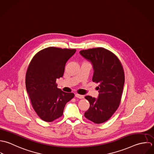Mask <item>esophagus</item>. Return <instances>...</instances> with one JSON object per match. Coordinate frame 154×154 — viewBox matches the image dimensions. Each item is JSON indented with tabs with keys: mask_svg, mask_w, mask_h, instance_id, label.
<instances>
[{
	"mask_svg": "<svg viewBox=\"0 0 154 154\" xmlns=\"http://www.w3.org/2000/svg\"><path fill=\"white\" fill-rule=\"evenodd\" d=\"M75 96L76 97L79 98V99H83L84 98V96L83 95H81V94H77V93H76L75 94Z\"/></svg>",
	"mask_w": 154,
	"mask_h": 154,
	"instance_id": "1",
	"label": "esophagus"
}]
</instances>
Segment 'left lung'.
<instances>
[{
	"mask_svg": "<svg viewBox=\"0 0 154 154\" xmlns=\"http://www.w3.org/2000/svg\"><path fill=\"white\" fill-rule=\"evenodd\" d=\"M80 54L92 64V81L99 83L97 98L85 96L90 107L85 116L93 123H104L120 105L125 81L123 66L116 55L103 48L82 50Z\"/></svg>",
	"mask_w": 154,
	"mask_h": 154,
	"instance_id": "8db88e82",
	"label": "left lung"
}]
</instances>
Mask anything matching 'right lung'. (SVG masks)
<instances>
[{
    "instance_id": "1",
    "label": "right lung",
    "mask_w": 154,
    "mask_h": 154,
    "mask_svg": "<svg viewBox=\"0 0 154 154\" xmlns=\"http://www.w3.org/2000/svg\"><path fill=\"white\" fill-rule=\"evenodd\" d=\"M75 49L49 47L37 52L26 76V86L31 105L38 117L46 122L61 117L66 103L74 96L57 88L56 81L63 76L65 63Z\"/></svg>"
}]
</instances>
